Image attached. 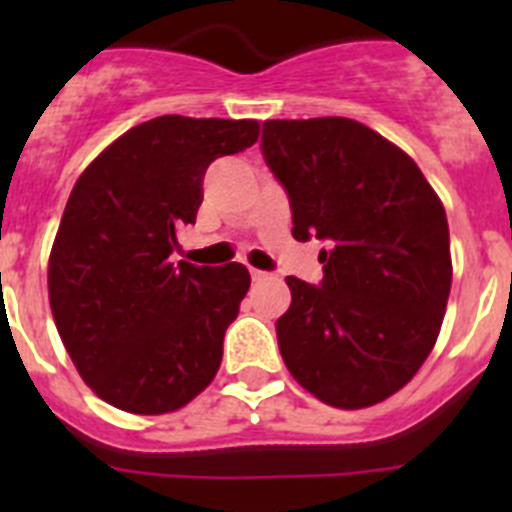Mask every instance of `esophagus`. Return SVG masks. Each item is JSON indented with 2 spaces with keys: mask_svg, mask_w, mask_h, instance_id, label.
I'll return each mask as SVG.
<instances>
[{
  "mask_svg": "<svg viewBox=\"0 0 512 512\" xmlns=\"http://www.w3.org/2000/svg\"><path fill=\"white\" fill-rule=\"evenodd\" d=\"M271 274L269 271H261V269H251V279L253 282H264V279H269Z\"/></svg>",
  "mask_w": 512,
  "mask_h": 512,
  "instance_id": "obj_1",
  "label": "esophagus"
}]
</instances>
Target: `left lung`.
Wrapping results in <instances>:
<instances>
[{
  "label": "left lung",
  "instance_id": "1",
  "mask_svg": "<svg viewBox=\"0 0 512 512\" xmlns=\"http://www.w3.org/2000/svg\"><path fill=\"white\" fill-rule=\"evenodd\" d=\"M261 153L292 207L297 241L318 238L323 282L287 277L277 341L292 377L359 410L415 377L451 289L449 223L413 158L348 117L266 120Z\"/></svg>",
  "mask_w": 512,
  "mask_h": 512
}]
</instances>
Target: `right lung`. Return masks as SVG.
<instances>
[{
	"instance_id": "add662e5",
	"label": "right lung",
	"mask_w": 512,
	"mask_h": 512,
	"mask_svg": "<svg viewBox=\"0 0 512 512\" xmlns=\"http://www.w3.org/2000/svg\"><path fill=\"white\" fill-rule=\"evenodd\" d=\"M256 138V120L156 117L104 148L71 189L48 295L63 346L104 402L171 413L220 369L251 274L243 264H171V253L200 210L207 166Z\"/></svg>"
}]
</instances>
